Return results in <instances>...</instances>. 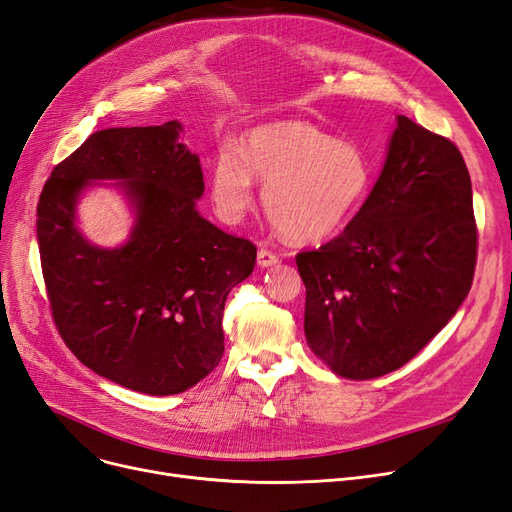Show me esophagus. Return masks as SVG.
Instances as JSON below:
<instances>
[{"label": "esophagus", "mask_w": 512, "mask_h": 512, "mask_svg": "<svg viewBox=\"0 0 512 512\" xmlns=\"http://www.w3.org/2000/svg\"><path fill=\"white\" fill-rule=\"evenodd\" d=\"M279 262V256L267 248H260L258 250V264L260 267H273V264Z\"/></svg>", "instance_id": "obj_1"}]
</instances>
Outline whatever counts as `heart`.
<instances>
[{
	"instance_id": "1",
	"label": "heart",
	"mask_w": 512,
	"mask_h": 512,
	"mask_svg": "<svg viewBox=\"0 0 512 512\" xmlns=\"http://www.w3.org/2000/svg\"><path fill=\"white\" fill-rule=\"evenodd\" d=\"M252 176L264 182L262 206L290 241L330 237L372 185V166L351 142H340L304 121L260 126L243 151L222 149L212 176L218 210L237 218L252 201Z\"/></svg>"
}]
</instances>
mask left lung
Wrapping results in <instances>:
<instances>
[{"label": "left lung", "instance_id": "8db88e82", "mask_svg": "<svg viewBox=\"0 0 512 512\" xmlns=\"http://www.w3.org/2000/svg\"><path fill=\"white\" fill-rule=\"evenodd\" d=\"M311 351L349 380L399 370L468 296L473 187L452 140L397 115L382 174L346 229L296 254Z\"/></svg>", "mask_w": 512, "mask_h": 512}]
</instances>
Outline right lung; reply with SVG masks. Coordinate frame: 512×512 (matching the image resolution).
<instances>
[{"label":"right lung","instance_id":"obj_1","mask_svg":"<svg viewBox=\"0 0 512 512\" xmlns=\"http://www.w3.org/2000/svg\"><path fill=\"white\" fill-rule=\"evenodd\" d=\"M180 132L178 121L94 132L52 170L37 203L60 338L98 376L147 395H178L220 363L224 302L256 264L252 241L195 210L203 172ZM92 179H121L135 201L121 249H96L74 227V201Z\"/></svg>","mask_w":512,"mask_h":512}]
</instances>
